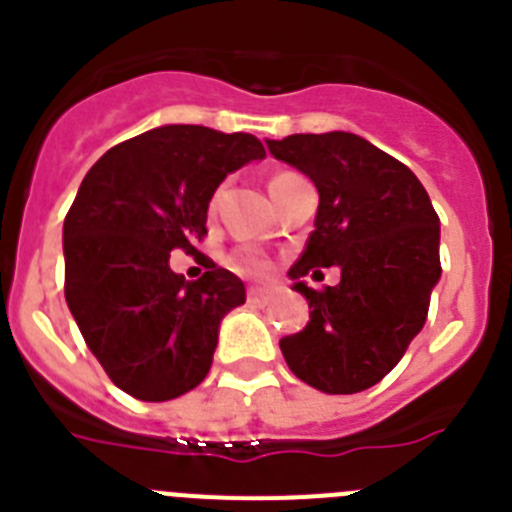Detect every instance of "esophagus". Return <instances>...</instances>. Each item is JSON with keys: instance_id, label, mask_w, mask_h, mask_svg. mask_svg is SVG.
Returning a JSON list of instances; mask_svg holds the SVG:
<instances>
[{"instance_id": "1", "label": "esophagus", "mask_w": 512, "mask_h": 512, "mask_svg": "<svg viewBox=\"0 0 512 512\" xmlns=\"http://www.w3.org/2000/svg\"><path fill=\"white\" fill-rule=\"evenodd\" d=\"M277 287H248V302L253 305H269L271 300H277Z\"/></svg>"}]
</instances>
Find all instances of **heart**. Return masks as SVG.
Segmentation results:
<instances>
[{"mask_svg":"<svg viewBox=\"0 0 512 512\" xmlns=\"http://www.w3.org/2000/svg\"><path fill=\"white\" fill-rule=\"evenodd\" d=\"M287 176H292V174H287V171H284V174H277L274 179H271V184L282 182V179H287ZM217 200H220V189L212 194L210 210H215ZM230 264H233L238 271H243V274H251V277H264L271 266L269 259H266L261 251H256V248H238V251L230 256Z\"/></svg>","mask_w":512,"mask_h":512,"instance_id":"b5f03b06","label":"heart"}]
</instances>
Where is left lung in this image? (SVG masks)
<instances>
[{
	"label": "left lung",
	"instance_id": "8db88e82",
	"mask_svg": "<svg viewBox=\"0 0 512 512\" xmlns=\"http://www.w3.org/2000/svg\"><path fill=\"white\" fill-rule=\"evenodd\" d=\"M274 158L310 176L320 205L315 230L289 269L312 307L279 341L297 379L328 395H354L384 379L420 333L441 277L438 215L408 166L354 133H297L266 140ZM338 265L336 288L301 282Z\"/></svg>",
	"mask_w": 512,
	"mask_h": 512
}]
</instances>
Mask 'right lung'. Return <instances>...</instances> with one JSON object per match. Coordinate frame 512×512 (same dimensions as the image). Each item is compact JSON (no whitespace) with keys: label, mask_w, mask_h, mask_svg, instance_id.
<instances>
[{"label":"right lung","mask_w":512,"mask_h":512,"mask_svg":"<svg viewBox=\"0 0 512 512\" xmlns=\"http://www.w3.org/2000/svg\"><path fill=\"white\" fill-rule=\"evenodd\" d=\"M264 156L248 133L164 125L117 143L84 176L63 220V292L122 392L164 402L207 377L220 320L246 302V287L210 259L187 282L169 256L197 253L217 184Z\"/></svg>","instance_id":"1"}]
</instances>
